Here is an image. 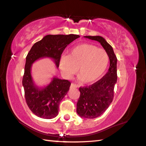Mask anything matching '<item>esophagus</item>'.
I'll return each instance as SVG.
<instances>
[{
  "label": "esophagus",
  "instance_id": "obj_1",
  "mask_svg": "<svg viewBox=\"0 0 146 146\" xmlns=\"http://www.w3.org/2000/svg\"><path fill=\"white\" fill-rule=\"evenodd\" d=\"M78 87V86H76V84H73V83H71V86H70V88H77Z\"/></svg>",
  "mask_w": 146,
  "mask_h": 146
}]
</instances>
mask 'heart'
Masks as SVG:
<instances>
[{"instance_id": "1", "label": "heart", "mask_w": 146, "mask_h": 146, "mask_svg": "<svg viewBox=\"0 0 146 146\" xmlns=\"http://www.w3.org/2000/svg\"><path fill=\"white\" fill-rule=\"evenodd\" d=\"M108 62L109 56L105 49L92 44L82 43L74 47L68 56H61L60 69L67 78L78 71L79 79L84 84H91L103 75Z\"/></svg>"}]
</instances>
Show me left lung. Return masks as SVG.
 Here are the masks:
<instances>
[{
  "label": "left lung",
  "mask_w": 146,
  "mask_h": 146,
  "mask_svg": "<svg viewBox=\"0 0 146 146\" xmlns=\"http://www.w3.org/2000/svg\"><path fill=\"white\" fill-rule=\"evenodd\" d=\"M84 38L97 41L107 52L110 67L104 76L88 87H80V98L76 104V112L81 117L94 119L107 109L113 98V89L117 82V57L112 47L102 36H86Z\"/></svg>",
  "instance_id": "8db88e82"
}]
</instances>
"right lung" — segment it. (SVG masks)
<instances>
[{"mask_svg":"<svg viewBox=\"0 0 146 146\" xmlns=\"http://www.w3.org/2000/svg\"><path fill=\"white\" fill-rule=\"evenodd\" d=\"M80 38L79 35H46L32 46L26 57L22 84L26 103L31 112L39 117L52 119L59 113V103L68 93L70 82L54 76L49 84L38 87L33 80L31 68L34 62L43 58H50L56 68L59 66L61 54L69 44Z\"/></svg>","mask_w":146,"mask_h":146,"instance_id":"right-lung-1","label":"right lung"}]
</instances>
